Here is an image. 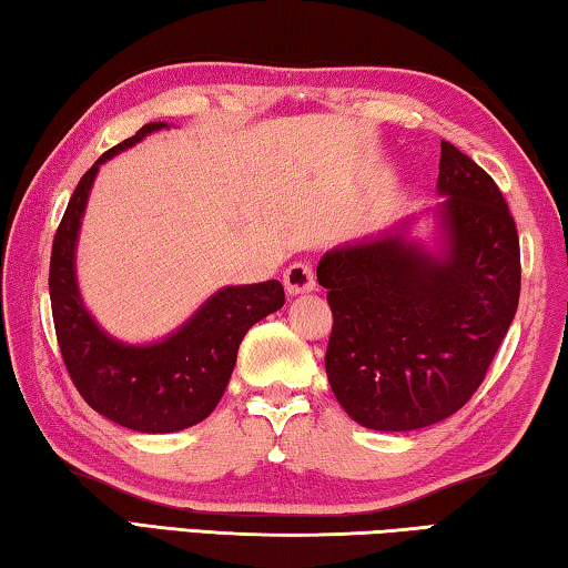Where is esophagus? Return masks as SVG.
Listing matches in <instances>:
<instances>
[{
    "instance_id": "obj_1",
    "label": "esophagus",
    "mask_w": 568,
    "mask_h": 568,
    "mask_svg": "<svg viewBox=\"0 0 568 568\" xmlns=\"http://www.w3.org/2000/svg\"><path fill=\"white\" fill-rule=\"evenodd\" d=\"M283 283H285V291L291 295H301L307 293L315 287V273H313V265L311 263H293L287 271L283 273Z\"/></svg>"
}]
</instances>
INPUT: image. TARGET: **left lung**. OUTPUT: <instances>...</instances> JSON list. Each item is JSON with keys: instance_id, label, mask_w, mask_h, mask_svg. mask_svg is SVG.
Returning <instances> with one entry per match:
<instances>
[{"instance_id": "8db88e82", "label": "left lung", "mask_w": 568, "mask_h": 568, "mask_svg": "<svg viewBox=\"0 0 568 568\" xmlns=\"http://www.w3.org/2000/svg\"><path fill=\"white\" fill-rule=\"evenodd\" d=\"M438 190L444 261L386 237L318 263L333 311L325 373L365 428L413 430L464 408L516 315L521 250L501 190L446 140Z\"/></svg>"}]
</instances>
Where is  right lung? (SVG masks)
<instances>
[{
	"label": "right lung",
	"instance_id": "obj_1",
	"mask_svg": "<svg viewBox=\"0 0 568 568\" xmlns=\"http://www.w3.org/2000/svg\"><path fill=\"white\" fill-rule=\"evenodd\" d=\"M160 128L165 122L145 124L84 172L54 233L50 261L54 333L74 388L90 408L140 434H172L205 420L233 376L240 341L285 303L277 281L225 287L172 338L142 348L112 341L94 325L74 283V240L84 203L100 162Z\"/></svg>",
	"mask_w": 568,
	"mask_h": 568
}]
</instances>
